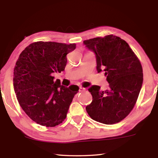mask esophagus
I'll list each match as a JSON object with an SVG mask.
<instances>
[{"mask_svg": "<svg viewBox=\"0 0 158 158\" xmlns=\"http://www.w3.org/2000/svg\"><path fill=\"white\" fill-rule=\"evenodd\" d=\"M85 88H82V87H80L79 88V92H83V91H85Z\"/></svg>", "mask_w": 158, "mask_h": 158, "instance_id": "1", "label": "esophagus"}]
</instances>
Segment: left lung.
Wrapping results in <instances>:
<instances>
[{
	"label": "left lung",
	"instance_id": "1",
	"mask_svg": "<svg viewBox=\"0 0 158 158\" xmlns=\"http://www.w3.org/2000/svg\"><path fill=\"white\" fill-rule=\"evenodd\" d=\"M83 43L95 53L98 73L105 72L109 88L88 89L92 102L86 106L89 117L100 123H117L129 115L141 89L143 73L138 57L129 45L113 35L85 40Z\"/></svg>",
	"mask_w": 158,
	"mask_h": 158
}]
</instances>
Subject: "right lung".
<instances>
[{
	"label": "right lung",
	"mask_w": 158,
	"mask_h": 158,
	"mask_svg": "<svg viewBox=\"0 0 158 158\" xmlns=\"http://www.w3.org/2000/svg\"><path fill=\"white\" fill-rule=\"evenodd\" d=\"M75 43L37 41L20 53L13 72V87L19 105L36 123L54 127L66 119L70 103L79 91L53 81V73H61L66 65V55Z\"/></svg>",
	"instance_id": "right-lung-1"
}]
</instances>
